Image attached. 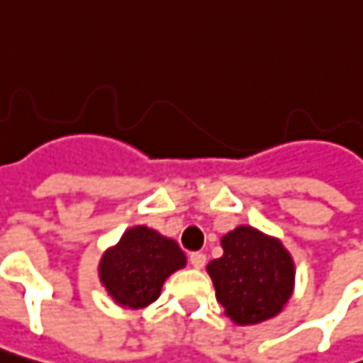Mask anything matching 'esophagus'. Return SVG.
I'll list each match as a JSON object with an SVG mask.
<instances>
[{
	"mask_svg": "<svg viewBox=\"0 0 363 363\" xmlns=\"http://www.w3.org/2000/svg\"><path fill=\"white\" fill-rule=\"evenodd\" d=\"M206 263V255L205 253H191V265L194 269H203Z\"/></svg>",
	"mask_w": 363,
	"mask_h": 363,
	"instance_id": "obj_1",
	"label": "esophagus"
}]
</instances>
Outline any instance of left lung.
<instances>
[{"instance_id": "1", "label": "left lung", "mask_w": 363, "mask_h": 363, "mask_svg": "<svg viewBox=\"0 0 363 363\" xmlns=\"http://www.w3.org/2000/svg\"><path fill=\"white\" fill-rule=\"evenodd\" d=\"M223 257L206 265L217 301L237 325L279 315L295 289V261L281 239L239 225L220 239Z\"/></svg>"}]
</instances>
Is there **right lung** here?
<instances>
[{
	"instance_id": "1",
	"label": "right lung",
	"mask_w": 363,
	"mask_h": 363,
	"mask_svg": "<svg viewBox=\"0 0 363 363\" xmlns=\"http://www.w3.org/2000/svg\"><path fill=\"white\" fill-rule=\"evenodd\" d=\"M184 265L186 255L174 239L136 225L102 253L98 277L116 306L143 309L157 301L164 281Z\"/></svg>"
}]
</instances>
